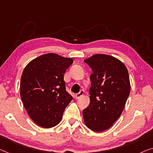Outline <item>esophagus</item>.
Masks as SVG:
<instances>
[{"label":"esophagus","instance_id":"obj_1","mask_svg":"<svg viewBox=\"0 0 153 153\" xmlns=\"http://www.w3.org/2000/svg\"><path fill=\"white\" fill-rule=\"evenodd\" d=\"M84 94V91L83 90H81L78 93H76V98L77 99H79V97H81L82 96H83Z\"/></svg>","mask_w":153,"mask_h":153}]
</instances>
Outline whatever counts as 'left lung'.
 Instances as JSON below:
<instances>
[{
    "instance_id": "8db88e82",
    "label": "left lung",
    "mask_w": 153,
    "mask_h": 153,
    "mask_svg": "<svg viewBox=\"0 0 153 153\" xmlns=\"http://www.w3.org/2000/svg\"><path fill=\"white\" fill-rule=\"evenodd\" d=\"M84 62L93 71L84 123L92 131L102 132L112 126L124 110L131 91L128 72L124 63L108 55H93Z\"/></svg>"
}]
</instances>
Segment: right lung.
Masks as SVG:
<instances>
[{
	"mask_svg": "<svg viewBox=\"0 0 153 153\" xmlns=\"http://www.w3.org/2000/svg\"><path fill=\"white\" fill-rule=\"evenodd\" d=\"M72 58L47 53L31 60L22 72L20 97L29 117L38 126L51 128L62 120L73 97L66 91L64 74Z\"/></svg>",
	"mask_w": 153,
	"mask_h": 153,
	"instance_id": "right-lung-1",
	"label": "right lung"
}]
</instances>
